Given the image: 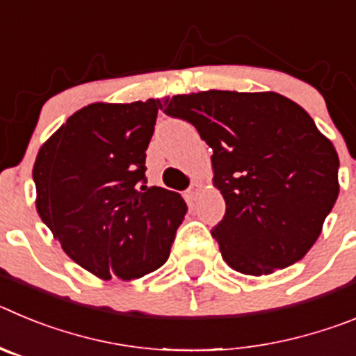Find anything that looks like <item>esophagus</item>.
<instances>
[{"label": "esophagus", "instance_id": "obj_1", "mask_svg": "<svg viewBox=\"0 0 356 356\" xmlns=\"http://www.w3.org/2000/svg\"><path fill=\"white\" fill-rule=\"evenodd\" d=\"M201 188H203V185L197 184V181H196V184L191 185V188H188V193H187V197H188V200H191V201L196 200L197 194L201 193Z\"/></svg>", "mask_w": 356, "mask_h": 356}]
</instances>
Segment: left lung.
Segmentation results:
<instances>
[{"instance_id": "obj_1", "label": "left lung", "mask_w": 356, "mask_h": 356, "mask_svg": "<svg viewBox=\"0 0 356 356\" xmlns=\"http://www.w3.org/2000/svg\"><path fill=\"white\" fill-rule=\"evenodd\" d=\"M163 112L213 151L226 212L212 237L222 260L262 276L303 259L339 196L337 151L307 110L278 92L203 90L163 97Z\"/></svg>"}]
</instances>
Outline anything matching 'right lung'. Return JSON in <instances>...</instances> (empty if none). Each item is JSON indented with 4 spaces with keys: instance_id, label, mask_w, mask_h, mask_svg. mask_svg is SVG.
<instances>
[{
    "instance_id": "1",
    "label": "right lung",
    "mask_w": 356,
    "mask_h": 356,
    "mask_svg": "<svg viewBox=\"0 0 356 356\" xmlns=\"http://www.w3.org/2000/svg\"><path fill=\"white\" fill-rule=\"evenodd\" d=\"M159 108V99L90 103L37 153V212L69 259L97 278L156 271L187 213L178 193L139 188Z\"/></svg>"
}]
</instances>
